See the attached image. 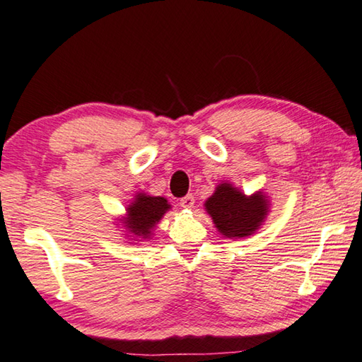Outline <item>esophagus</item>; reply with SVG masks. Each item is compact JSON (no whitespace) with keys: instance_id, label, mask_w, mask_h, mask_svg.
Wrapping results in <instances>:
<instances>
[{"instance_id":"obj_1","label":"esophagus","mask_w":362,"mask_h":362,"mask_svg":"<svg viewBox=\"0 0 362 362\" xmlns=\"http://www.w3.org/2000/svg\"><path fill=\"white\" fill-rule=\"evenodd\" d=\"M193 206H194L193 194H187L185 198L180 199V207H183V209H193Z\"/></svg>"}]
</instances>
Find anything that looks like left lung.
Here are the masks:
<instances>
[{
  "instance_id": "1",
  "label": "left lung",
  "mask_w": 362,
  "mask_h": 362,
  "mask_svg": "<svg viewBox=\"0 0 362 362\" xmlns=\"http://www.w3.org/2000/svg\"><path fill=\"white\" fill-rule=\"evenodd\" d=\"M215 228L228 239H242L255 234L269 214L267 196L262 192L244 194L231 183L223 182L204 204Z\"/></svg>"
}]
</instances>
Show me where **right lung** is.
I'll return each mask as SVG.
<instances>
[{
    "label": "right lung",
    "instance_id": "obj_1",
    "mask_svg": "<svg viewBox=\"0 0 362 362\" xmlns=\"http://www.w3.org/2000/svg\"><path fill=\"white\" fill-rule=\"evenodd\" d=\"M170 209L168 199L161 196H150L147 193H137L133 202L127 207V215L120 220L127 233L136 240L148 239L152 235L163 215ZM127 234V235H128Z\"/></svg>",
    "mask_w": 362,
    "mask_h": 362
}]
</instances>
